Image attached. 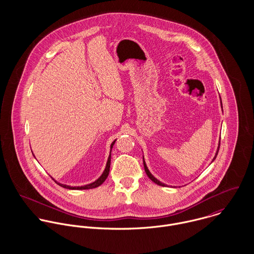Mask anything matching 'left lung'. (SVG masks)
<instances>
[{"label":"left lung","mask_w":254,"mask_h":254,"mask_svg":"<svg viewBox=\"0 0 254 254\" xmlns=\"http://www.w3.org/2000/svg\"><path fill=\"white\" fill-rule=\"evenodd\" d=\"M221 106H222V102H221ZM219 147H220V142H219V145H218V149L217 151H216V154H215V156H214V158H213V160L216 158V156H217L218 151H219ZM144 167H145V173H146V175H147V177L151 180L152 182H154L156 185H159V186H162V187H165L166 185H164L163 183H161V182L158 181L157 179H155L151 174H150V172L148 171V169H147V167H146V165H145V160H144Z\"/></svg>","instance_id":"left-lung-1"}]
</instances>
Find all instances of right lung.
<instances>
[{
	"label": "right lung",
	"instance_id": "1",
	"mask_svg": "<svg viewBox=\"0 0 254 254\" xmlns=\"http://www.w3.org/2000/svg\"><path fill=\"white\" fill-rule=\"evenodd\" d=\"M115 141L111 144L110 148H112V146L114 145ZM111 151V150H110ZM110 157H111V154H109V159H108V162H107V166H106V169L104 171V173L102 174V176L97 180V181L93 182L89 185H86V186H82V187H70V186H67V185H63V184H60L57 182L58 185H60L61 187L63 188H65V189H69V190H89V189H94V188H97L99 186H101L104 182L106 181V179L108 178L109 173V168H110Z\"/></svg>",
	"mask_w": 254,
	"mask_h": 254
}]
</instances>
